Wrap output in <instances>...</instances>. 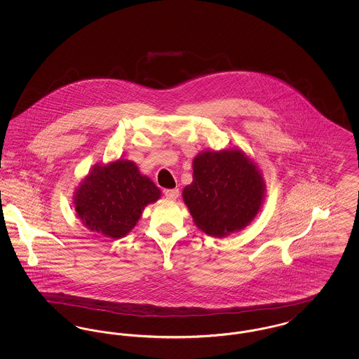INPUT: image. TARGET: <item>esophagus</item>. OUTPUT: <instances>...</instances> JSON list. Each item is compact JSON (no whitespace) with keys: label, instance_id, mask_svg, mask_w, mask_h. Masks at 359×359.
Returning a JSON list of instances; mask_svg holds the SVG:
<instances>
[{"label":"esophagus","instance_id":"obj_1","mask_svg":"<svg viewBox=\"0 0 359 359\" xmlns=\"http://www.w3.org/2000/svg\"><path fill=\"white\" fill-rule=\"evenodd\" d=\"M164 195L168 198V199H171V201H175L177 196H179V188H172V189H165L164 191Z\"/></svg>","mask_w":359,"mask_h":359}]
</instances>
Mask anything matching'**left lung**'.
<instances>
[{
    "mask_svg": "<svg viewBox=\"0 0 359 359\" xmlns=\"http://www.w3.org/2000/svg\"><path fill=\"white\" fill-rule=\"evenodd\" d=\"M192 170V183L183 189V201L205 234L226 237L256 218L265 198V182L242 151L201 152Z\"/></svg>",
    "mask_w": 359,
    "mask_h": 359,
    "instance_id": "left-lung-1",
    "label": "left lung"
}]
</instances>
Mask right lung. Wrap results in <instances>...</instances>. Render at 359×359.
Here are the masks:
<instances>
[{
    "label": "right lung",
    "instance_id": "add662e5",
    "mask_svg": "<svg viewBox=\"0 0 359 359\" xmlns=\"http://www.w3.org/2000/svg\"><path fill=\"white\" fill-rule=\"evenodd\" d=\"M161 191L141 175L136 163L116 160L97 164L76 188L75 211L86 227L107 238L125 237Z\"/></svg>",
    "mask_w": 359,
    "mask_h": 359
}]
</instances>
